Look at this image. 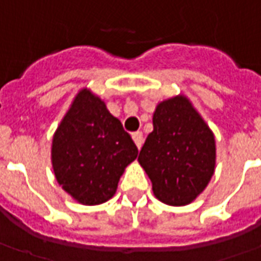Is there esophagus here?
Here are the masks:
<instances>
[{"mask_svg":"<svg viewBox=\"0 0 261 261\" xmlns=\"http://www.w3.org/2000/svg\"><path fill=\"white\" fill-rule=\"evenodd\" d=\"M133 140H134V143H136L137 148H141L143 143H144V137H143V133H141V131L133 133Z\"/></svg>","mask_w":261,"mask_h":261,"instance_id":"obj_1","label":"esophagus"}]
</instances>
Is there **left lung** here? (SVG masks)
<instances>
[{
	"label": "left lung",
	"mask_w": 261,
	"mask_h": 261,
	"mask_svg": "<svg viewBox=\"0 0 261 261\" xmlns=\"http://www.w3.org/2000/svg\"><path fill=\"white\" fill-rule=\"evenodd\" d=\"M139 162L158 199L173 206L191 203L214 175V134L185 96L167 99L154 111Z\"/></svg>",
	"instance_id": "1"
}]
</instances>
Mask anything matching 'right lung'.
Instances as JSON below:
<instances>
[{"label":"right lung","mask_w":261,"mask_h":261,"mask_svg":"<svg viewBox=\"0 0 261 261\" xmlns=\"http://www.w3.org/2000/svg\"><path fill=\"white\" fill-rule=\"evenodd\" d=\"M139 150L105 103L82 89L53 137L51 163L59 185L77 202L98 205L117 191Z\"/></svg>","instance_id":"1"}]
</instances>
